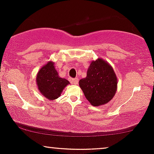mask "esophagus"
Listing matches in <instances>:
<instances>
[{
	"mask_svg": "<svg viewBox=\"0 0 154 154\" xmlns=\"http://www.w3.org/2000/svg\"><path fill=\"white\" fill-rule=\"evenodd\" d=\"M71 82H72V83L74 84V85H77V84L79 83V79H78V78L73 79L72 80H71Z\"/></svg>",
	"mask_w": 154,
	"mask_h": 154,
	"instance_id": "34e87169",
	"label": "esophagus"
}]
</instances>
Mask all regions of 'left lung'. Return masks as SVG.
Masks as SVG:
<instances>
[{"instance_id":"1","label":"left lung","mask_w":154,"mask_h":154,"mask_svg":"<svg viewBox=\"0 0 154 154\" xmlns=\"http://www.w3.org/2000/svg\"><path fill=\"white\" fill-rule=\"evenodd\" d=\"M118 79L113 67L102 58L92 61L87 76L79 81L85 97L94 106L104 105L111 101L117 90Z\"/></svg>"}]
</instances>
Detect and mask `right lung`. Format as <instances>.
<instances>
[{"instance_id": "add662e5", "label": "right lung", "mask_w": 154, "mask_h": 154, "mask_svg": "<svg viewBox=\"0 0 154 154\" xmlns=\"http://www.w3.org/2000/svg\"><path fill=\"white\" fill-rule=\"evenodd\" d=\"M36 84L39 92L49 100L60 97L65 87L70 84L66 79L59 75L54 62L49 61L38 71L36 75Z\"/></svg>"}]
</instances>
